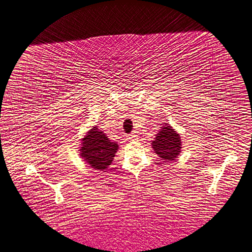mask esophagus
Returning <instances> with one entry per match:
<instances>
[{
	"label": "esophagus",
	"instance_id": "obj_1",
	"mask_svg": "<svg viewBox=\"0 0 252 252\" xmlns=\"http://www.w3.org/2000/svg\"><path fill=\"white\" fill-rule=\"evenodd\" d=\"M126 139L129 140V141H134V140H137V139H138V136H137L135 133H131V134H128V135L126 136Z\"/></svg>",
	"mask_w": 252,
	"mask_h": 252
}]
</instances>
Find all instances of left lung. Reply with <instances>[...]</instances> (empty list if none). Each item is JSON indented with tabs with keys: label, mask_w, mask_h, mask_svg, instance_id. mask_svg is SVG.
<instances>
[{
	"label": "left lung",
	"mask_w": 252,
	"mask_h": 252,
	"mask_svg": "<svg viewBox=\"0 0 252 252\" xmlns=\"http://www.w3.org/2000/svg\"><path fill=\"white\" fill-rule=\"evenodd\" d=\"M153 149L161 160L170 162L175 160L181 152V139L174 128L169 126H162L156 139L152 142Z\"/></svg>",
	"instance_id": "obj_1"
}]
</instances>
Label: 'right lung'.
Instances as JSON below:
<instances>
[{
  "instance_id": "add662e5",
  "label": "right lung",
  "mask_w": 252,
  "mask_h": 252,
  "mask_svg": "<svg viewBox=\"0 0 252 252\" xmlns=\"http://www.w3.org/2000/svg\"><path fill=\"white\" fill-rule=\"evenodd\" d=\"M118 149V144L112 142L103 132L94 126L83 139L80 156L94 169L103 170L111 165Z\"/></svg>"
}]
</instances>
